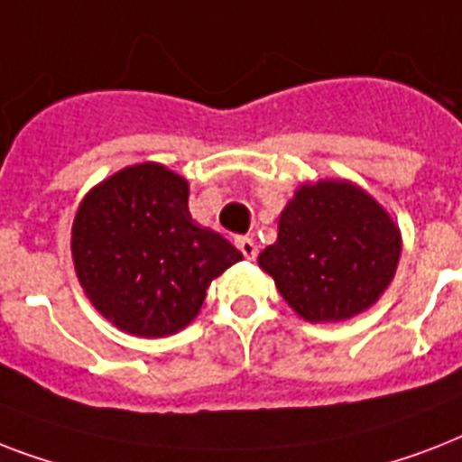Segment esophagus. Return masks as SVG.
I'll use <instances>...</instances> for the list:
<instances>
[{"label":"esophagus","instance_id":"obj_1","mask_svg":"<svg viewBox=\"0 0 462 462\" xmlns=\"http://www.w3.org/2000/svg\"><path fill=\"white\" fill-rule=\"evenodd\" d=\"M237 246H239V252L245 254V259L254 261L256 256H259V245L254 242V237H239Z\"/></svg>","mask_w":462,"mask_h":462}]
</instances>
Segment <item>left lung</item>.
I'll use <instances>...</instances> for the list:
<instances>
[{
    "label": "left lung",
    "instance_id": "obj_1",
    "mask_svg": "<svg viewBox=\"0 0 462 462\" xmlns=\"http://www.w3.org/2000/svg\"><path fill=\"white\" fill-rule=\"evenodd\" d=\"M401 252V227L369 191L319 180L297 187L259 266L304 321L337 323L379 302Z\"/></svg>",
    "mask_w": 462,
    "mask_h": 462
}]
</instances>
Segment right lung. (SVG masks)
Here are the masks:
<instances>
[{
	"mask_svg": "<svg viewBox=\"0 0 462 462\" xmlns=\"http://www.w3.org/2000/svg\"><path fill=\"white\" fill-rule=\"evenodd\" d=\"M83 292L125 333L187 328L206 290L242 252L189 213V181L160 162L129 165L83 196L71 225Z\"/></svg>",
	"mask_w": 462,
	"mask_h": 462,
	"instance_id": "1",
	"label": "right lung"
}]
</instances>
